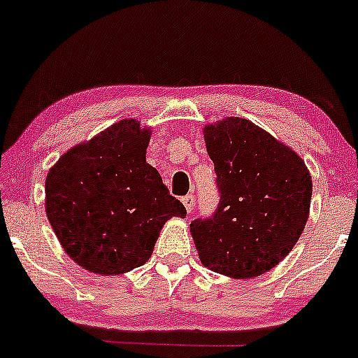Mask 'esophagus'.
<instances>
[{"label":"esophagus","mask_w":358,"mask_h":358,"mask_svg":"<svg viewBox=\"0 0 358 358\" xmlns=\"http://www.w3.org/2000/svg\"><path fill=\"white\" fill-rule=\"evenodd\" d=\"M182 202H183V205H185V208H187V212H188V213H192L193 207H195V200H193V195H187V196H183Z\"/></svg>","instance_id":"1"}]
</instances>
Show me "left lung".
<instances>
[{
    "label": "left lung",
    "mask_w": 358,
    "mask_h": 358,
    "mask_svg": "<svg viewBox=\"0 0 358 358\" xmlns=\"http://www.w3.org/2000/svg\"><path fill=\"white\" fill-rule=\"evenodd\" d=\"M203 139L220 202L210 219L190 224L200 262L234 279L261 276L305 231L313 193L310 171L296 151L248 119L207 124Z\"/></svg>",
    "instance_id": "8db88e82"
}]
</instances>
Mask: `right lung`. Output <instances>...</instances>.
Returning a JSON list of instances; mask_svg holds the SVG:
<instances>
[{"mask_svg":"<svg viewBox=\"0 0 358 358\" xmlns=\"http://www.w3.org/2000/svg\"><path fill=\"white\" fill-rule=\"evenodd\" d=\"M150 138V127L121 119L71 148L48 170V222L69 257L90 273L116 276L139 268L165 222L187 215L146 163Z\"/></svg>","mask_w":358,"mask_h":358,"instance_id":"right-lung-1","label":"right lung"}]
</instances>
